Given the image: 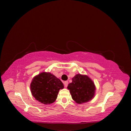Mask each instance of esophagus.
<instances>
[{
    "mask_svg": "<svg viewBox=\"0 0 131 131\" xmlns=\"http://www.w3.org/2000/svg\"><path fill=\"white\" fill-rule=\"evenodd\" d=\"M64 87L65 88H67V86H68V81H66L64 82Z\"/></svg>",
    "mask_w": 131,
    "mask_h": 131,
    "instance_id": "obj_1",
    "label": "esophagus"
}]
</instances>
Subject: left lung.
<instances>
[{
	"label": "left lung",
	"instance_id": "1",
	"mask_svg": "<svg viewBox=\"0 0 131 131\" xmlns=\"http://www.w3.org/2000/svg\"><path fill=\"white\" fill-rule=\"evenodd\" d=\"M69 90L73 100L78 104L88 102L94 97L96 86L93 81L86 75L77 74L72 78V82L69 84Z\"/></svg>",
	"mask_w": 131,
	"mask_h": 131
}]
</instances>
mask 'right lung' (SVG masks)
<instances>
[{"label": "right lung", "mask_w": 131, "mask_h": 131, "mask_svg": "<svg viewBox=\"0 0 131 131\" xmlns=\"http://www.w3.org/2000/svg\"><path fill=\"white\" fill-rule=\"evenodd\" d=\"M30 88L35 100L43 104H50L56 101L59 90L64 88V85L54 75L42 72L34 77Z\"/></svg>", "instance_id": "1"}]
</instances>
